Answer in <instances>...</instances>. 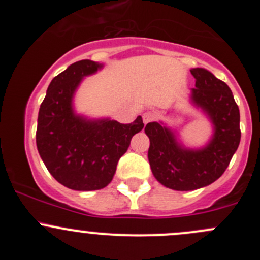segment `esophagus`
Here are the masks:
<instances>
[{
    "label": "esophagus",
    "instance_id": "esophagus-1",
    "mask_svg": "<svg viewBox=\"0 0 260 260\" xmlns=\"http://www.w3.org/2000/svg\"><path fill=\"white\" fill-rule=\"evenodd\" d=\"M154 118H156V114H154L153 112H146V113L143 114V122H145V124H147L148 122H152Z\"/></svg>",
    "mask_w": 260,
    "mask_h": 260
}]
</instances>
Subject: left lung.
<instances>
[{"label":"left lung","instance_id":"left-lung-1","mask_svg":"<svg viewBox=\"0 0 260 260\" xmlns=\"http://www.w3.org/2000/svg\"><path fill=\"white\" fill-rule=\"evenodd\" d=\"M195 78L191 102L209 115L214 135L204 148L188 149L161 123L151 122L148 161L153 176L166 187L191 191L214 182L225 172L240 143V113L229 86L203 68L190 70Z\"/></svg>","mask_w":260,"mask_h":260}]
</instances>
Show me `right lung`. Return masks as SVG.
<instances>
[{"mask_svg": "<svg viewBox=\"0 0 260 260\" xmlns=\"http://www.w3.org/2000/svg\"><path fill=\"white\" fill-rule=\"evenodd\" d=\"M102 64L80 60L50 83L40 106L36 146L57 182L77 191L101 190L113 179L117 164L131 140L145 127L141 115L122 124L111 119H86L73 111V96L84 77Z\"/></svg>", "mask_w": 260, "mask_h": 260, "instance_id": "1", "label": "right lung"}]
</instances>
